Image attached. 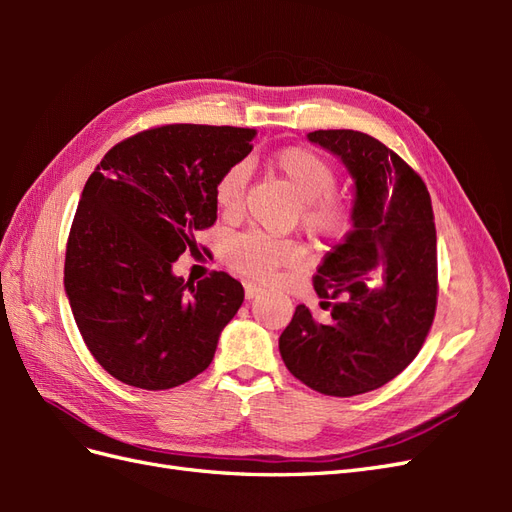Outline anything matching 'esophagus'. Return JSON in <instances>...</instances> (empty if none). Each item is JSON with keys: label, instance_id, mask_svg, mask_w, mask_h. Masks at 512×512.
<instances>
[{"label": "esophagus", "instance_id": "esophagus-1", "mask_svg": "<svg viewBox=\"0 0 512 512\" xmlns=\"http://www.w3.org/2000/svg\"><path fill=\"white\" fill-rule=\"evenodd\" d=\"M243 288H245V297L247 299H254V297H258V294L262 292V288L258 284H254V282H245Z\"/></svg>", "mask_w": 512, "mask_h": 512}]
</instances>
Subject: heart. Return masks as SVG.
<instances>
[{"label": "heart", "mask_w": 512, "mask_h": 512, "mask_svg": "<svg viewBox=\"0 0 512 512\" xmlns=\"http://www.w3.org/2000/svg\"><path fill=\"white\" fill-rule=\"evenodd\" d=\"M273 168L297 194L301 203V224L316 237H339L352 224V203L333 192L337 173L333 164L309 147H284L271 158ZM247 185V166L232 164L215 181V205L222 213H235L241 207ZM301 256L299 245L290 239H277L260 230H247L232 237L224 247V258L232 269L267 280L277 269L292 265Z\"/></svg>", "instance_id": "b5f03b06"}]
</instances>
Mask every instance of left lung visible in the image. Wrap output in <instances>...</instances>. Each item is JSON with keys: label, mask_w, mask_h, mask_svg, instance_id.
<instances>
[{"label": "left lung", "mask_w": 512, "mask_h": 512, "mask_svg": "<svg viewBox=\"0 0 512 512\" xmlns=\"http://www.w3.org/2000/svg\"><path fill=\"white\" fill-rule=\"evenodd\" d=\"M307 138L346 164L354 215L314 275L331 322L297 305L280 354L309 389L352 397L393 380L425 344L438 303L436 224L421 175L374 136L316 130Z\"/></svg>", "instance_id": "8db88e82"}]
</instances>
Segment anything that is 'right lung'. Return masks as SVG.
Here are the masks:
<instances>
[{"label":"right lung","mask_w":512,"mask_h":512,"mask_svg":"<svg viewBox=\"0 0 512 512\" xmlns=\"http://www.w3.org/2000/svg\"><path fill=\"white\" fill-rule=\"evenodd\" d=\"M256 130L168 123L117 143L89 175L68 235L64 286L83 342L113 378L166 391L213 361L243 303L224 271L192 284L173 262L215 224V181Z\"/></svg>","instance_id":"add662e5"}]
</instances>
